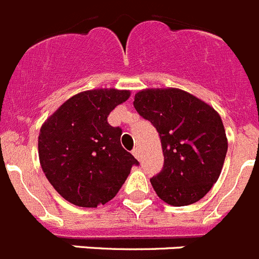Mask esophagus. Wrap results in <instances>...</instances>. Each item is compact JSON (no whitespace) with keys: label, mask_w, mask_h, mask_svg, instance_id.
Listing matches in <instances>:
<instances>
[{"label":"esophagus","mask_w":259,"mask_h":259,"mask_svg":"<svg viewBox=\"0 0 259 259\" xmlns=\"http://www.w3.org/2000/svg\"><path fill=\"white\" fill-rule=\"evenodd\" d=\"M133 155H134V156H136L137 159L139 160V156H141V154H139V148L138 147H136L134 150H133Z\"/></svg>","instance_id":"obj_1"}]
</instances>
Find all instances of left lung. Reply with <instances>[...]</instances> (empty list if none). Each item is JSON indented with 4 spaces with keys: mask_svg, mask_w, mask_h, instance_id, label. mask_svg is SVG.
<instances>
[{
    "mask_svg": "<svg viewBox=\"0 0 259 259\" xmlns=\"http://www.w3.org/2000/svg\"><path fill=\"white\" fill-rule=\"evenodd\" d=\"M133 104L160 137L164 167L150 180L157 197L177 207L199 201L219 179L228 150L219 113L173 87L141 90Z\"/></svg>",
    "mask_w": 259,
    "mask_h": 259,
    "instance_id": "1",
    "label": "left lung"
}]
</instances>
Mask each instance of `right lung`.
Masks as SVG:
<instances>
[{
  "instance_id": "obj_1",
  "label": "right lung",
  "mask_w": 259,
  "mask_h": 259,
  "mask_svg": "<svg viewBox=\"0 0 259 259\" xmlns=\"http://www.w3.org/2000/svg\"><path fill=\"white\" fill-rule=\"evenodd\" d=\"M129 90L96 89L67 99L40 127L39 160L67 202L98 207L116 197L138 160L121 146L122 130L108 123Z\"/></svg>"
}]
</instances>
